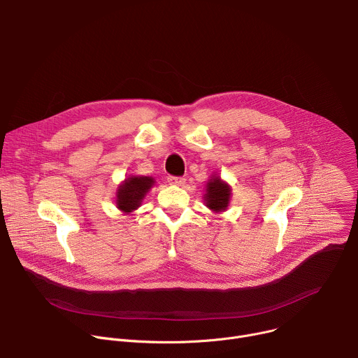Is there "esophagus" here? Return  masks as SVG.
<instances>
[{
	"instance_id": "1",
	"label": "esophagus",
	"mask_w": 358,
	"mask_h": 358,
	"mask_svg": "<svg viewBox=\"0 0 358 358\" xmlns=\"http://www.w3.org/2000/svg\"><path fill=\"white\" fill-rule=\"evenodd\" d=\"M167 181L171 184V185H182L185 182V178L182 177H174V176H170L167 178Z\"/></svg>"
}]
</instances>
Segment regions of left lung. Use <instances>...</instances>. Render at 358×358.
I'll use <instances>...</instances> for the list:
<instances>
[{
	"label": "left lung",
	"instance_id": "8db88e82",
	"mask_svg": "<svg viewBox=\"0 0 358 358\" xmlns=\"http://www.w3.org/2000/svg\"><path fill=\"white\" fill-rule=\"evenodd\" d=\"M231 187L218 176H213L207 182V192L203 195L206 206L214 213H222L228 208Z\"/></svg>",
	"mask_w": 358,
	"mask_h": 358
}]
</instances>
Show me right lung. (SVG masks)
I'll return each mask as SVG.
<instances>
[{
	"label": "right lung",
	"mask_w": 358,
	"mask_h": 358,
	"mask_svg": "<svg viewBox=\"0 0 358 358\" xmlns=\"http://www.w3.org/2000/svg\"><path fill=\"white\" fill-rule=\"evenodd\" d=\"M155 178L144 176H131L126 178L119 185L116 192L117 208L124 214H130L137 210L141 206L143 198L150 191V188L155 185Z\"/></svg>",
	"instance_id": "obj_1"
}]
</instances>
